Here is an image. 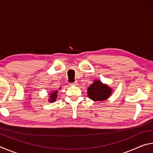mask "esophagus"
Returning a JSON list of instances; mask_svg holds the SVG:
<instances>
[{
  "label": "esophagus",
  "mask_w": 153,
  "mask_h": 153,
  "mask_svg": "<svg viewBox=\"0 0 153 153\" xmlns=\"http://www.w3.org/2000/svg\"><path fill=\"white\" fill-rule=\"evenodd\" d=\"M78 84H79V83H78V82H77V81H76L75 82L71 84V86H77V85H78Z\"/></svg>",
  "instance_id": "1"
}]
</instances>
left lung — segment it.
I'll list each match as a JSON object with an SVG mask.
<instances>
[{
    "label": "left lung",
    "instance_id": "obj_1",
    "mask_svg": "<svg viewBox=\"0 0 153 153\" xmlns=\"http://www.w3.org/2000/svg\"><path fill=\"white\" fill-rule=\"evenodd\" d=\"M113 92V89L99 79H95L88 88V97L94 101H103L108 99Z\"/></svg>",
    "mask_w": 153,
    "mask_h": 153
}]
</instances>
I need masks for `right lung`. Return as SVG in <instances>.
Listing matches in <instances>:
<instances>
[{
	"label": "right lung",
	"instance_id": "1",
	"mask_svg": "<svg viewBox=\"0 0 153 153\" xmlns=\"http://www.w3.org/2000/svg\"><path fill=\"white\" fill-rule=\"evenodd\" d=\"M61 89V88H59V90ZM57 93L58 90H55V91H52L50 93H48V102H55L56 101V98H57Z\"/></svg>",
	"mask_w": 153,
	"mask_h": 153
}]
</instances>
